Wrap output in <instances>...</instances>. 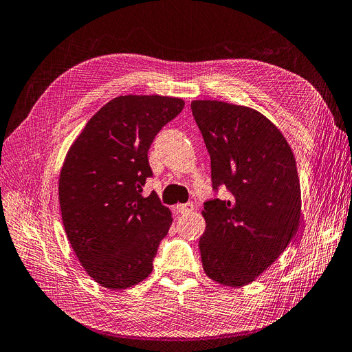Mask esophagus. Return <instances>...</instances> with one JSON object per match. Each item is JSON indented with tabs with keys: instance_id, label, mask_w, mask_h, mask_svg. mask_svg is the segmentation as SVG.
<instances>
[{
	"instance_id": "obj_1",
	"label": "esophagus",
	"mask_w": 352,
	"mask_h": 352,
	"mask_svg": "<svg viewBox=\"0 0 352 352\" xmlns=\"http://www.w3.org/2000/svg\"><path fill=\"white\" fill-rule=\"evenodd\" d=\"M193 209H195V205H193L192 202L183 204V205H177V206H175V210H177V212H178V214H183V215L190 214V212H193Z\"/></svg>"
}]
</instances>
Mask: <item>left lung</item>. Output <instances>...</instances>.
Returning <instances> with one entry per match:
<instances>
[{
    "instance_id": "1",
    "label": "left lung",
    "mask_w": 352,
    "mask_h": 352,
    "mask_svg": "<svg viewBox=\"0 0 352 352\" xmlns=\"http://www.w3.org/2000/svg\"><path fill=\"white\" fill-rule=\"evenodd\" d=\"M192 112L210 156L212 186H226L232 195L209 200L202 210L204 270L219 285L242 287L264 273L298 232L296 160L282 131L255 109L193 100Z\"/></svg>"
}]
</instances>
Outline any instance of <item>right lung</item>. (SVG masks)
I'll use <instances>...</instances> for the list:
<instances>
[{
  "mask_svg": "<svg viewBox=\"0 0 352 352\" xmlns=\"http://www.w3.org/2000/svg\"><path fill=\"white\" fill-rule=\"evenodd\" d=\"M183 107L178 97L119 96L67 150L58 178L65 232L87 274L103 287H133L152 273L173 218L155 192L142 195L152 175L147 152Z\"/></svg>",
  "mask_w": 352,
  "mask_h": 352,
  "instance_id": "add662e5",
  "label": "right lung"
}]
</instances>
